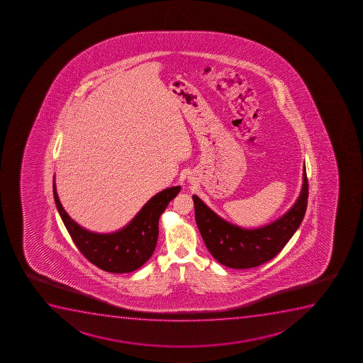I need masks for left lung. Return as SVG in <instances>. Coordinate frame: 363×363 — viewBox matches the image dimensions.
Wrapping results in <instances>:
<instances>
[{
	"label": "left lung",
	"instance_id": "8db88e82",
	"mask_svg": "<svg viewBox=\"0 0 363 363\" xmlns=\"http://www.w3.org/2000/svg\"><path fill=\"white\" fill-rule=\"evenodd\" d=\"M196 226L215 260L230 269H252L273 259L298 230L306 213L308 184L303 165V186L298 199L281 218L257 228L230 223L193 196Z\"/></svg>",
	"mask_w": 363,
	"mask_h": 363
}]
</instances>
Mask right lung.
I'll return each mask as SVG.
<instances>
[{"label":"right lung","instance_id":"right-lung-1","mask_svg":"<svg viewBox=\"0 0 363 363\" xmlns=\"http://www.w3.org/2000/svg\"><path fill=\"white\" fill-rule=\"evenodd\" d=\"M179 191L181 186L165 188L152 196L123 228L111 233H99L86 230L69 216L60 203L53 176L57 210L74 243L87 260L111 273L133 272L150 260L157 247L160 215Z\"/></svg>","mask_w":363,"mask_h":363}]
</instances>
